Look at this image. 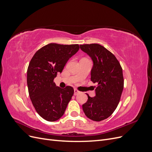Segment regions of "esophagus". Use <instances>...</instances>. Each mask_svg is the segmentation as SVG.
Masks as SVG:
<instances>
[{"label": "esophagus", "instance_id": "esophagus-1", "mask_svg": "<svg viewBox=\"0 0 152 152\" xmlns=\"http://www.w3.org/2000/svg\"><path fill=\"white\" fill-rule=\"evenodd\" d=\"M80 93V91H78L77 89H74V95L76 96Z\"/></svg>", "mask_w": 152, "mask_h": 152}]
</instances>
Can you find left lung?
<instances>
[{
	"mask_svg": "<svg viewBox=\"0 0 152 152\" xmlns=\"http://www.w3.org/2000/svg\"><path fill=\"white\" fill-rule=\"evenodd\" d=\"M93 61L91 80L98 83L96 96H88L82 105L86 115L94 121H102L113 113L120 102L124 89L122 68L116 57L98 44L80 45Z\"/></svg>",
	"mask_w": 152,
	"mask_h": 152,
	"instance_id": "1",
	"label": "left lung"
}]
</instances>
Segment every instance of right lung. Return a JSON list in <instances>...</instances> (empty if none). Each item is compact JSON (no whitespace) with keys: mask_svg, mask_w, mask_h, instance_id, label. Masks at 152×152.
Instances as JSON below:
<instances>
[{"mask_svg":"<svg viewBox=\"0 0 152 152\" xmlns=\"http://www.w3.org/2000/svg\"><path fill=\"white\" fill-rule=\"evenodd\" d=\"M79 49L78 44L50 43L40 48L32 57L27 70V85L31 103L39 115L49 122L60 118L74 93L53 82L66 63Z\"/></svg>","mask_w":152,"mask_h":152,"instance_id":"add662e5","label":"right lung"}]
</instances>
